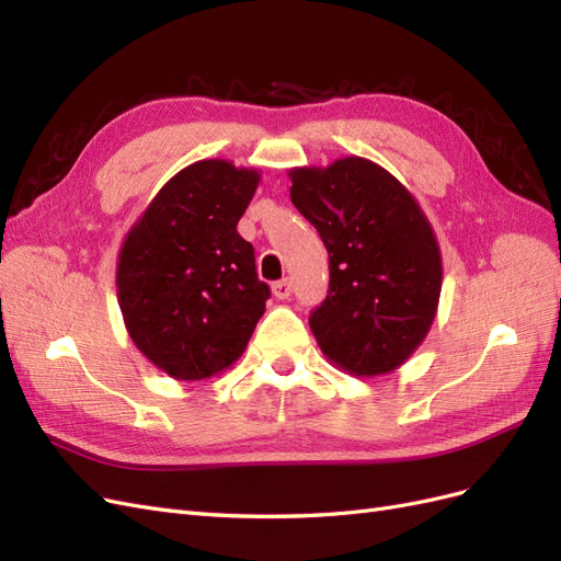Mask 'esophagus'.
I'll return each instance as SVG.
<instances>
[{"mask_svg":"<svg viewBox=\"0 0 561 561\" xmlns=\"http://www.w3.org/2000/svg\"><path fill=\"white\" fill-rule=\"evenodd\" d=\"M272 294H275V298H279V300H286L291 296V282L289 279L275 282V284H272Z\"/></svg>","mask_w":561,"mask_h":561,"instance_id":"obj_1","label":"esophagus"}]
</instances>
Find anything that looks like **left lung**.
<instances>
[{
	"label": "left lung",
	"instance_id": "8db88e82",
	"mask_svg": "<svg viewBox=\"0 0 561 561\" xmlns=\"http://www.w3.org/2000/svg\"><path fill=\"white\" fill-rule=\"evenodd\" d=\"M289 179L294 206L329 251V296L310 317L319 350L350 376L392 374L439 308L435 230L411 190L371 159L296 167Z\"/></svg>",
	"mask_w": 561,
	"mask_h": 561
}]
</instances>
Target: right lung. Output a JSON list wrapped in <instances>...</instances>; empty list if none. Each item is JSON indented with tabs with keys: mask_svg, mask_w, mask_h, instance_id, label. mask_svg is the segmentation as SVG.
I'll use <instances>...</instances> for the list:
<instances>
[{
	"mask_svg": "<svg viewBox=\"0 0 561 561\" xmlns=\"http://www.w3.org/2000/svg\"><path fill=\"white\" fill-rule=\"evenodd\" d=\"M259 183V169L199 159L162 185L124 237V327L142 357L175 380L230 369L265 312L270 289L237 232Z\"/></svg>",
	"mask_w": 561,
	"mask_h": 561,
	"instance_id": "1",
	"label": "right lung"
}]
</instances>
